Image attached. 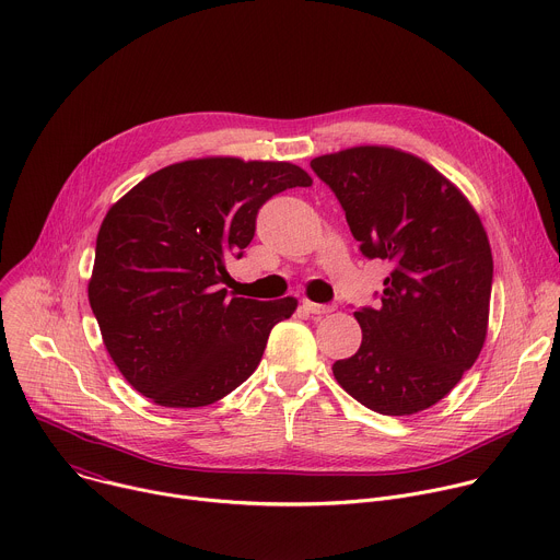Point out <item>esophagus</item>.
Returning a JSON list of instances; mask_svg holds the SVG:
<instances>
[{"label": "esophagus", "instance_id": "obj_1", "mask_svg": "<svg viewBox=\"0 0 560 560\" xmlns=\"http://www.w3.org/2000/svg\"><path fill=\"white\" fill-rule=\"evenodd\" d=\"M301 305H303V310H307L310 314H328V312L335 310V305H330V303H314V301H307V299H305Z\"/></svg>", "mask_w": 560, "mask_h": 560}]
</instances>
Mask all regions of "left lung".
Here are the masks:
<instances>
[{
	"instance_id": "1",
	"label": "left lung",
	"mask_w": 560,
	"mask_h": 560,
	"mask_svg": "<svg viewBox=\"0 0 560 560\" xmlns=\"http://www.w3.org/2000/svg\"><path fill=\"white\" fill-rule=\"evenodd\" d=\"M310 168L339 199L361 255L392 266L378 305L354 312L363 341L332 365L335 378L387 417L439 404L488 335L494 264L481 219L454 184L401 150L348 148Z\"/></svg>"
}]
</instances>
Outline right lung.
Instances as JSON below:
<instances>
[{
  "label": "right lung",
  "instance_id": "obj_1",
  "mask_svg": "<svg viewBox=\"0 0 560 560\" xmlns=\"http://www.w3.org/2000/svg\"><path fill=\"white\" fill-rule=\"evenodd\" d=\"M307 188L288 162L210 156L139 182L106 214L89 301L124 378L164 408L210 406L259 365L296 299L232 296L225 259H242L261 206Z\"/></svg>",
  "mask_w": 560,
  "mask_h": 560
}]
</instances>
